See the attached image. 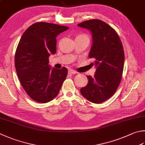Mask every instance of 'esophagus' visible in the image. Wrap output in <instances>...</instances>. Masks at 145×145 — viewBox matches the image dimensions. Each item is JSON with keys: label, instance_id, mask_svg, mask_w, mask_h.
I'll return each instance as SVG.
<instances>
[{"label": "esophagus", "instance_id": "obj_1", "mask_svg": "<svg viewBox=\"0 0 145 145\" xmlns=\"http://www.w3.org/2000/svg\"><path fill=\"white\" fill-rule=\"evenodd\" d=\"M69 74H77L78 72H76V71L74 70H72V69H70L69 70V71H68Z\"/></svg>", "mask_w": 145, "mask_h": 145}]
</instances>
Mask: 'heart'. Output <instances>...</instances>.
I'll list each match as a JSON object with an SVG mask.
<instances>
[{
	"mask_svg": "<svg viewBox=\"0 0 145 145\" xmlns=\"http://www.w3.org/2000/svg\"><path fill=\"white\" fill-rule=\"evenodd\" d=\"M76 38H88V37H87L86 35H79L77 37H76Z\"/></svg>",
	"mask_w": 145,
	"mask_h": 145,
	"instance_id": "1",
	"label": "heart"
}]
</instances>
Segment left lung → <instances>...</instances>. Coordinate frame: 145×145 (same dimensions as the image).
Here are the masks:
<instances>
[{"mask_svg":"<svg viewBox=\"0 0 145 145\" xmlns=\"http://www.w3.org/2000/svg\"><path fill=\"white\" fill-rule=\"evenodd\" d=\"M89 30L92 45L89 58L96 71L93 77L86 76L88 83L81 88V95L89 102L100 103L110 98L121 82L124 69V52L121 39L111 26L99 20H91L78 24Z\"/></svg>","mask_w":145,"mask_h":145,"instance_id":"obj_1","label":"left lung"}]
</instances>
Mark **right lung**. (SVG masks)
<instances>
[{
  "label": "right lung",
  "instance_id": "right-lung-1",
  "mask_svg": "<svg viewBox=\"0 0 145 145\" xmlns=\"http://www.w3.org/2000/svg\"><path fill=\"white\" fill-rule=\"evenodd\" d=\"M68 29L39 22L30 26L19 42L15 54L16 72L26 93L37 102L54 99L67 77V68H51L48 57L56 52L57 35Z\"/></svg>",
  "mask_w": 145,
  "mask_h": 145
}]
</instances>
